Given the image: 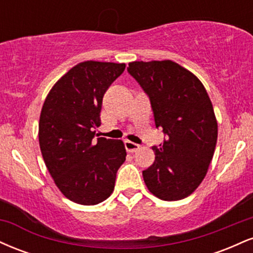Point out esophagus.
Returning <instances> with one entry per match:
<instances>
[{
    "label": "esophagus",
    "mask_w": 253,
    "mask_h": 253,
    "mask_svg": "<svg viewBox=\"0 0 253 253\" xmlns=\"http://www.w3.org/2000/svg\"><path fill=\"white\" fill-rule=\"evenodd\" d=\"M125 147H126V151L127 152H135V151L139 150V145L133 143V141H129V140H125Z\"/></svg>",
    "instance_id": "1"
}]
</instances>
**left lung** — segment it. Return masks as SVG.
<instances>
[{
    "mask_svg": "<svg viewBox=\"0 0 253 253\" xmlns=\"http://www.w3.org/2000/svg\"><path fill=\"white\" fill-rule=\"evenodd\" d=\"M127 71L146 92L156 127L168 135L153 146L145 184L164 201L189 196L208 171L217 139L213 104L201 81L172 60L132 62Z\"/></svg>",
    "mask_w": 253,
    "mask_h": 253,
    "instance_id": "obj_1",
    "label": "left lung"
}]
</instances>
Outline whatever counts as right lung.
<instances>
[{"instance_id":"add662e5","label":"right lung","mask_w":253,"mask_h":253,"mask_svg":"<svg viewBox=\"0 0 253 253\" xmlns=\"http://www.w3.org/2000/svg\"><path fill=\"white\" fill-rule=\"evenodd\" d=\"M126 65L88 60L70 69L52 86L39 120V144L48 172L63 195L92 206L114 190L126 161L121 140L97 138L102 98Z\"/></svg>"}]
</instances>
